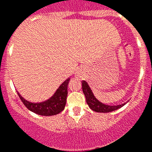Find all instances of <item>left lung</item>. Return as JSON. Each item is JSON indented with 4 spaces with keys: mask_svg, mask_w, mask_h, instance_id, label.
Instances as JSON below:
<instances>
[{
    "mask_svg": "<svg viewBox=\"0 0 152 152\" xmlns=\"http://www.w3.org/2000/svg\"><path fill=\"white\" fill-rule=\"evenodd\" d=\"M82 82V90L84 92V95L86 97V101L88 105L89 106L90 108L92 110L95 111L97 113H110L112 111L116 110L118 109L121 108L122 107L126 104V103H123L121 105H116V106H110L107 105V104H103V103L100 102L94 96V94H93L92 91L90 88L89 85L85 80L81 81Z\"/></svg>",
    "mask_w": 152,
    "mask_h": 152,
    "instance_id": "left-lung-1",
    "label": "left lung"
}]
</instances>
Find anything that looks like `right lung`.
Masks as SVG:
<instances>
[{"label":"right lung","mask_w":152,"mask_h":152,"mask_svg":"<svg viewBox=\"0 0 152 152\" xmlns=\"http://www.w3.org/2000/svg\"><path fill=\"white\" fill-rule=\"evenodd\" d=\"M69 80L70 78L64 80L53 96H51L49 100L40 103H31L25 100L18 92L17 94L24 105L30 111L41 116H54L61 113L64 109L68 96V85Z\"/></svg>","instance_id":"add662e5"}]
</instances>
